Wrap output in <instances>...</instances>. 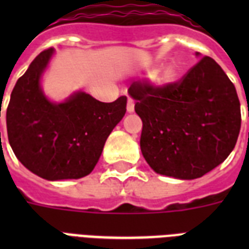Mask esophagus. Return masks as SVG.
I'll return each mask as SVG.
<instances>
[{
  "label": "esophagus",
  "instance_id": "34e87169",
  "mask_svg": "<svg viewBox=\"0 0 249 249\" xmlns=\"http://www.w3.org/2000/svg\"><path fill=\"white\" fill-rule=\"evenodd\" d=\"M126 109H128V112H134V102L133 99L128 98V105H126Z\"/></svg>",
  "mask_w": 249,
  "mask_h": 249
}]
</instances>
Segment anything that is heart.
Wrapping results in <instances>:
<instances>
[{
  "label": "heart",
  "mask_w": 249,
  "mask_h": 249,
  "mask_svg": "<svg viewBox=\"0 0 249 249\" xmlns=\"http://www.w3.org/2000/svg\"><path fill=\"white\" fill-rule=\"evenodd\" d=\"M154 73V72H152ZM154 83L160 88H168V86L173 85L178 79V71L174 66H164L159 68L155 72V75L152 76Z\"/></svg>",
  "instance_id": "heart-1"
}]
</instances>
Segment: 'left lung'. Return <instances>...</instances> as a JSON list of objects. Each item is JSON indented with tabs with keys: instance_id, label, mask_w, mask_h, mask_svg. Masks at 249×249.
Returning a JSON list of instances; mask_svg holds the SVG:
<instances>
[{
	"instance_id": "obj_1",
	"label": "left lung",
	"mask_w": 249,
	"mask_h": 249,
	"mask_svg": "<svg viewBox=\"0 0 249 249\" xmlns=\"http://www.w3.org/2000/svg\"><path fill=\"white\" fill-rule=\"evenodd\" d=\"M128 93L143 123L141 151L156 173L195 179L224 163L235 147L239 98L212 58H201L168 88L136 81Z\"/></svg>"
}]
</instances>
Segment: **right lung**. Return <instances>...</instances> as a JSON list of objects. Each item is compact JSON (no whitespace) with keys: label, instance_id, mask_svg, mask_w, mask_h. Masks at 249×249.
<instances>
[{"label":"right lung","instance_id":"1","mask_svg":"<svg viewBox=\"0 0 249 249\" xmlns=\"http://www.w3.org/2000/svg\"><path fill=\"white\" fill-rule=\"evenodd\" d=\"M53 54V48L38 54L14 86L6 111L7 137L18 160L38 177L77 179L98 163L106 140L126 112V97L105 103L76 91L64 102H52L41 77Z\"/></svg>","mask_w":249,"mask_h":249}]
</instances>
